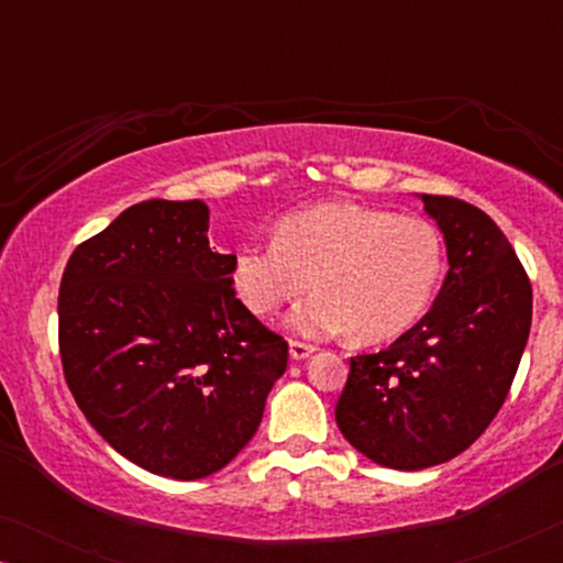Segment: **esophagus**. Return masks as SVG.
<instances>
[{"label":"esophagus","instance_id":"1","mask_svg":"<svg viewBox=\"0 0 563 563\" xmlns=\"http://www.w3.org/2000/svg\"><path fill=\"white\" fill-rule=\"evenodd\" d=\"M314 351H318V349H314L312 343H305V341H291L289 343V353H291V358H295V361L310 358Z\"/></svg>","mask_w":563,"mask_h":563}]
</instances>
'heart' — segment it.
<instances>
[{
    "label": "heart",
    "instance_id": "obj_1",
    "mask_svg": "<svg viewBox=\"0 0 563 563\" xmlns=\"http://www.w3.org/2000/svg\"><path fill=\"white\" fill-rule=\"evenodd\" d=\"M443 274V238L415 214L351 202L291 212L274 241L235 253L238 297L258 318L279 312L312 289L291 314L302 335L351 330L364 343L405 333L426 312Z\"/></svg>",
    "mask_w": 563,
    "mask_h": 563
}]
</instances>
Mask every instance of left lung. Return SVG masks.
Here are the masks:
<instances>
[{
  "label": "left lung",
  "instance_id": "obj_1",
  "mask_svg": "<svg viewBox=\"0 0 563 563\" xmlns=\"http://www.w3.org/2000/svg\"><path fill=\"white\" fill-rule=\"evenodd\" d=\"M449 274L418 325L351 358L335 422L379 466L418 472L466 451L505 405L533 314V289L497 222L456 197L422 195Z\"/></svg>",
  "mask_w": 563,
  "mask_h": 563
}]
</instances>
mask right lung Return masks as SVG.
Listing matches in <instances>:
<instances>
[{"label": "right lung", "mask_w": 563, "mask_h": 563, "mask_svg": "<svg viewBox=\"0 0 563 563\" xmlns=\"http://www.w3.org/2000/svg\"><path fill=\"white\" fill-rule=\"evenodd\" d=\"M199 199L128 207L76 245L58 291V349L91 428L145 472L202 479L256 433L289 345L233 289Z\"/></svg>", "instance_id": "1"}]
</instances>
